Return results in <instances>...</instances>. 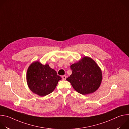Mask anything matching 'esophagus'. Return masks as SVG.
<instances>
[{"label":"esophagus","mask_w":129,"mask_h":129,"mask_svg":"<svg viewBox=\"0 0 129 129\" xmlns=\"http://www.w3.org/2000/svg\"><path fill=\"white\" fill-rule=\"evenodd\" d=\"M62 79L63 80H65L66 79V76H62Z\"/></svg>","instance_id":"34e87169"}]
</instances>
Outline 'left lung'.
<instances>
[{
	"label": "left lung",
	"instance_id": "left-lung-1",
	"mask_svg": "<svg viewBox=\"0 0 129 129\" xmlns=\"http://www.w3.org/2000/svg\"><path fill=\"white\" fill-rule=\"evenodd\" d=\"M72 74L66 80L78 92L86 95L94 92L100 87L102 73L97 64L85 57L79 62L70 66Z\"/></svg>",
	"mask_w": 129,
	"mask_h": 129
}]
</instances>
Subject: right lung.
Instances as JSON below:
<instances>
[{
    "label": "right lung",
    "mask_w": 129,
    "mask_h": 129,
    "mask_svg": "<svg viewBox=\"0 0 129 129\" xmlns=\"http://www.w3.org/2000/svg\"><path fill=\"white\" fill-rule=\"evenodd\" d=\"M61 79L48 64L43 65L38 61L32 63L27 69V85L33 93L41 96L51 93Z\"/></svg>",
    "instance_id": "1"
}]
</instances>
